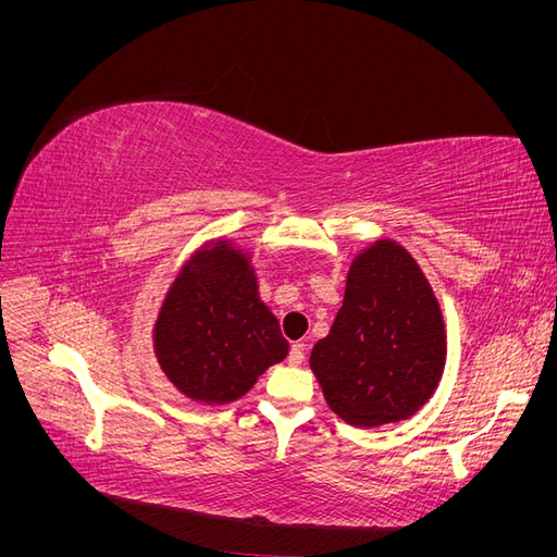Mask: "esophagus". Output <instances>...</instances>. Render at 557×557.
I'll return each instance as SVG.
<instances>
[{"mask_svg": "<svg viewBox=\"0 0 557 557\" xmlns=\"http://www.w3.org/2000/svg\"><path fill=\"white\" fill-rule=\"evenodd\" d=\"M305 360H307V344H305V342H297V344L290 348L288 364H290V367H299Z\"/></svg>", "mask_w": 557, "mask_h": 557, "instance_id": "1", "label": "esophagus"}]
</instances>
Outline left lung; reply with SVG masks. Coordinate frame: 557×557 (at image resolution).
Wrapping results in <instances>:
<instances>
[{"instance_id": "left-lung-1", "label": "left lung", "mask_w": 557, "mask_h": 557, "mask_svg": "<svg viewBox=\"0 0 557 557\" xmlns=\"http://www.w3.org/2000/svg\"><path fill=\"white\" fill-rule=\"evenodd\" d=\"M309 362L330 409L348 425L372 430L425 407L444 374L446 325L407 248L379 239L352 258L344 307Z\"/></svg>"}]
</instances>
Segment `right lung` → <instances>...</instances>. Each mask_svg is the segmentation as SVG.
I'll use <instances>...</instances> for the list:
<instances>
[{"mask_svg":"<svg viewBox=\"0 0 557 557\" xmlns=\"http://www.w3.org/2000/svg\"><path fill=\"white\" fill-rule=\"evenodd\" d=\"M153 350L170 383L199 404L242 399L285 360L288 342L260 299L250 252L218 239L185 260L162 299Z\"/></svg>","mask_w":557,"mask_h":557,"instance_id":"obj_1","label":"right lung"}]
</instances>
